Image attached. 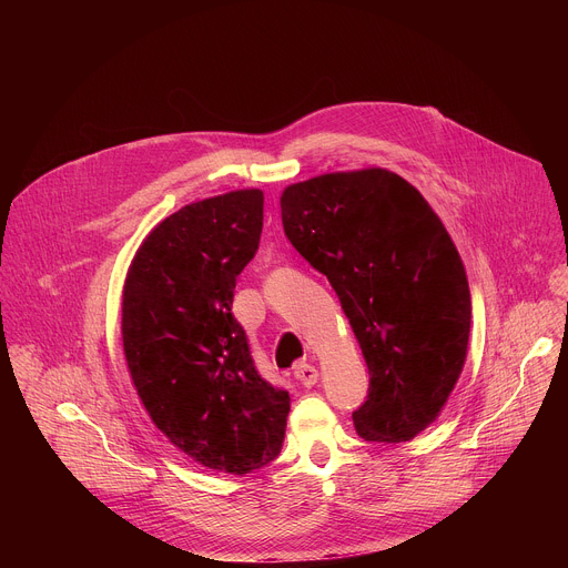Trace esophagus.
I'll use <instances>...</instances> for the list:
<instances>
[{
  "mask_svg": "<svg viewBox=\"0 0 568 568\" xmlns=\"http://www.w3.org/2000/svg\"><path fill=\"white\" fill-rule=\"evenodd\" d=\"M294 377L303 384V386H314L316 384V379H318V371L312 366V364H298L296 368H294Z\"/></svg>",
  "mask_w": 568,
  "mask_h": 568,
  "instance_id": "esophagus-1",
  "label": "esophagus"
}]
</instances>
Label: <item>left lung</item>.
Wrapping results in <instances>:
<instances>
[{
  "label": "left lung",
  "mask_w": 568,
  "mask_h": 568,
  "mask_svg": "<svg viewBox=\"0 0 568 568\" xmlns=\"http://www.w3.org/2000/svg\"><path fill=\"white\" fill-rule=\"evenodd\" d=\"M294 250L335 287L368 366L353 423L364 440L404 443L447 404L469 342L471 298L445 224L386 169L326 173L281 195Z\"/></svg>",
  "instance_id": "obj_1"
}]
</instances>
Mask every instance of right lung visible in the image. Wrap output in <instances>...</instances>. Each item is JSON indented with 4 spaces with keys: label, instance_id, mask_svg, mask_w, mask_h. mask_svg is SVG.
<instances>
[{
    "label": "right lung",
    "instance_id": "1",
    "mask_svg": "<svg viewBox=\"0 0 568 568\" xmlns=\"http://www.w3.org/2000/svg\"><path fill=\"white\" fill-rule=\"evenodd\" d=\"M263 200L242 189L182 206L145 235L123 285V353L150 420L195 463L240 476L281 454L290 414L231 314Z\"/></svg>",
    "mask_w": 568,
    "mask_h": 568
}]
</instances>
